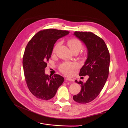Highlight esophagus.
<instances>
[{
  "instance_id": "1",
  "label": "esophagus",
  "mask_w": 128,
  "mask_h": 128,
  "mask_svg": "<svg viewBox=\"0 0 128 128\" xmlns=\"http://www.w3.org/2000/svg\"><path fill=\"white\" fill-rule=\"evenodd\" d=\"M66 81H69V82H73L74 80L72 79H70V78H66Z\"/></svg>"
}]
</instances>
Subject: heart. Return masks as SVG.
I'll return each instance as SVG.
<instances>
[{"label": "heart", "instance_id": "b5f03b06", "mask_svg": "<svg viewBox=\"0 0 128 128\" xmlns=\"http://www.w3.org/2000/svg\"><path fill=\"white\" fill-rule=\"evenodd\" d=\"M58 43L56 44L53 48V52H56L58 46ZM68 44L72 52L77 51L78 52L82 46V42L80 40L77 38H71L68 40ZM78 68V65L76 63L72 62H64L60 65V70L64 74L67 76L70 75L72 72L76 70Z\"/></svg>", "mask_w": 128, "mask_h": 128}]
</instances>
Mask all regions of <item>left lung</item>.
<instances>
[{"label": "left lung", "mask_w": 128, "mask_h": 128, "mask_svg": "<svg viewBox=\"0 0 128 128\" xmlns=\"http://www.w3.org/2000/svg\"><path fill=\"white\" fill-rule=\"evenodd\" d=\"M74 35L88 49V58L79 75L89 77L86 82L75 80L81 86V90L73 99L78 103L86 104L94 100L103 88L109 74L110 55L104 40L93 32H75Z\"/></svg>", "instance_id": "left-lung-1"}]
</instances>
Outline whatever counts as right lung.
Masks as SVG:
<instances>
[{
  "mask_svg": "<svg viewBox=\"0 0 128 128\" xmlns=\"http://www.w3.org/2000/svg\"><path fill=\"white\" fill-rule=\"evenodd\" d=\"M70 33L68 30L46 29L38 32L27 44L23 57L25 81L32 94L42 100L54 96L64 81L59 75L52 77L44 73L47 62L51 56L57 40Z\"/></svg>",
  "mask_w": 128,
  "mask_h": 128,
  "instance_id": "right-lung-1",
  "label": "right lung"
}]
</instances>
